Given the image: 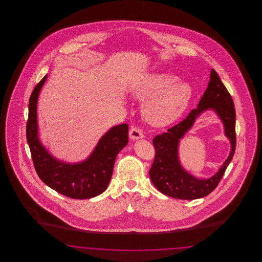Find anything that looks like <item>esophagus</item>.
<instances>
[{
  "mask_svg": "<svg viewBox=\"0 0 262 262\" xmlns=\"http://www.w3.org/2000/svg\"><path fill=\"white\" fill-rule=\"evenodd\" d=\"M143 133L141 132L140 128L138 127H133L130 130H129V137L132 139H139V138H143Z\"/></svg>",
  "mask_w": 262,
  "mask_h": 262,
  "instance_id": "1",
  "label": "esophagus"
}]
</instances>
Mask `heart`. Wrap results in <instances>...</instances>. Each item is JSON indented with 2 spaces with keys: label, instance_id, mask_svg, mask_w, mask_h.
<instances>
[{
  "label": "heart",
  "instance_id": "heart-1",
  "mask_svg": "<svg viewBox=\"0 0 262 262\" xmlns=\"http://www.w3.org/2000/svg\"><path fill=\"white\" fill-rule=\"evenodd\" d=\"M170 72L142 77L134 88L139 100H146L143 115L151 125L164 126L176 122L186 110L193 95L192 86Z\"/></svg>",
  "mask_w": 262,
  "mask_h": 262
}]
</instances>
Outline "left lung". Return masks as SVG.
<instances>
[{"label": "left lung", "instance_id": "left-lung-1", "mask_svg": "<svg viewBox=\"0 0 262 262\" xmlns=\"http://www.w3.org/2000/svg\"><path fill=\"white\" fill-rule=\"evenodd\" d=\"M207 110L216 112L225 125V135L231 142L230 154L220 171L209 179H198L187 173L178 159L179 139L190 129L197 117ZM155 158L149 170L150 179L164 194L179 200H198L208 195L218 186L236 150V111L234 101L218 74L211 70L207 89L196 109L187 118L153 138Z\"/></svg>", "mask_w": 262, "mask_h": 262}]
</instances>
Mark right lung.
I'll list each match as a JSON object with an SVG mask.
<instances>
[{"label":"right lung","instance_id":"obj_1","mask_svg":"<svg viewBox=\"0 0 262 262\" xmlns=\"http://www.w3.org/2000/svg\"><path fill=\"white\" fill-rule=\"evenodd\" d=\"M46 79L47 75L31 93L26 125V139L38 177L48 187L68 198L86 200L97 196L106 190L112 178L116 157L128 142V125L113 126L82 162L71 164L56 159L38 137L37 100Z\"/></svg>","mask_w":262,"mask_h":262}]
</instances>
